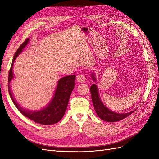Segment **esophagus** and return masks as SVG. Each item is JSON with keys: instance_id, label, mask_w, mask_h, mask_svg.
I'll return each instance as SVG.
<instances>
[{"instance_id": "esophagus-1", "label": "esophagus", "mask_w": 159, "mask_h": 159, "mask_svg": "<svg viewBox=\"0 0 159 159\" xmlns=\"http://www.w3.org/2000/svg\"><path fill=\"white\" fill-rule=\"evenodd\" d=\"M76 80H77V81H78V82H80V83H84L85 81V78L84 75L80 74V75L76 76Z\"/></svg>"}]
</instances>
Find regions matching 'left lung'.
<instances>
[{
    "mask_svg": "<svg viewBox=\"0 0 159 159\" xmlns=\"http://www.w3.org/2000/svg\"><path fill=\"white\" fill-rule=\"evenodd\" d=\"M91 77L93 81H95V83L97 82L96 75L94 72L91 73ZM90 91L91 95V99H92V102L95 112L98 115V117L105 121L117 122L119 121H121V120L128 117L129 115H131L136 110L135 109L127 113H118L116 112H114L105 106L104 103L102 102L99 94V91L97 85H91L90 87Z\"/></svg>",
    "mask_w": 159,
    "mask_h": 159,
    "instance_id": "1",
    "label": "left lung"
}]
</instances>
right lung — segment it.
<instances>
[{
    "instance_id": "1",
    "label": "right lung",
    "mask_w": 159,
    "mask_h": 159,
    "mask_svg": "<svg viewBox=\"0 0 159 159\" xmlns=\"http://www.w3.org/2000/svg\"><path fill=\"white\" fill-rule=\"evenodd\" d=\"M30 39L28 38L18 48L13 57L12 66L8 74V91L14 104L23 115L35 123L42 125H52L59 122L64 117L68 107L69 99L72 91L74 89V80L75 75H68L60 79L57 82L56 89L52 98L45 107L38 110H28L22 107L14 98L12 91L11 83L14 78L13 73V65L16 57L22 52L28 45Z\"/></svg>"
}]
</instances>
